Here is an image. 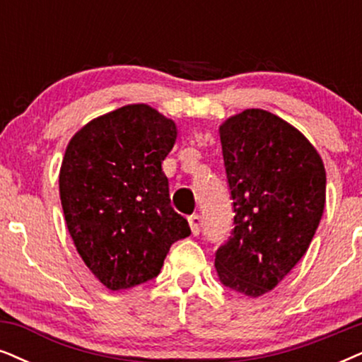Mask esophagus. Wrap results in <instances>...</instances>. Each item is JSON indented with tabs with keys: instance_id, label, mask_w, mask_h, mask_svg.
I'll list each match as a JSON object with an SVG mask.
<instances>
[{
	"instance_id": "34e87169",
	"label": "esophagus",
	"mask_w": 362,
	"mask_h": 362,
	"mask_svg": "<svg viewBox=\"0 0 362 362\" xmlns=\"http://www.w3.org/2000/svg\"><path fill=\"white\" fill-rule=\"evenodd\" d=\"M189 223L192 228V234L199 235L200 234V228H202V217L199 214H194L189 217Z\"/></svg>"
}]
</instances>
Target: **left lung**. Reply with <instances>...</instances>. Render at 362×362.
Segmentation results:
<instances>
[{
    "label": "left lung",
    "mask_w": 362,
    "mask_h": 362,
    "mask_svg": "<svg viewBox=\"0 0 362 362\" xmlns=\"http://www.w3.org/2000/svg\"><path fill=\"white\" fill-rule=\"evenodd\" d=\"M218 134L235 215L215 269L223 286L259 297L308 252L326 204V170L310 141L265 110H244Z\"/></svg>",
    "instance_id": "1"
}]
</instances>
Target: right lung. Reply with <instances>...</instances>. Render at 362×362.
I'll list each match as a JSON object with an SVG mask.
<instances>
[{"instance_id":"right-lung-1","label":"right lung","mask_w":362,"mask_h":362,"mask_svg":"<svg viewBox=\"0 0 362 362\" xmlns=\"http://www.w3.org/2000/svg\"><path fill=\"white\" fill-rule=\"evenodd\" d=\"M175 139V123L139 103L95 118L68 144L59 170L66 227L110 291L157 277L173 242L190 235L162 170Z\"/></svg>"}]
</instances>
